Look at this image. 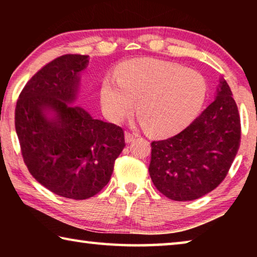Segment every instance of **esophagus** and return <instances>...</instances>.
<instances>
[{
    "label": "esophagus",
    "mask_w": 257,
    "mask_h": 257,
    "mask_svg": "<svg viewBox=\"0 0 257 257\" xmlns=\"http://www.w3.org/2000/svg\"><path fill=\"white\" fill-rule=\"evenodd\" d=\"M138 135L136 133H130V132H125L124 133V139H125V143H132L135 141V138H136Z\"/></svg>",
    "instance_id": "obj_1"
}]
</instances>
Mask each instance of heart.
<instances>
[{
	"instance_id": "obj_1",
	"label": "heart",
	"mask_w": 257,
	"mask_h": 257,
	"mask_svg": "<svg viewBox=\"0 0 257 257\" xmlns=\"http://www.w3.org/2000/svg\"><path fill=\"white\" fill-rule=\"evenodd\" d=\"M208 92L201 72L156 59L130 60L107 73L101 85L106 114L119 121L138 101L142 124L154 136H171L189 125L201 112Z\"/></svg>"
}]
</instances>
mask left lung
Returning a JSON list of instances; mask_svg holds the SVG:
<instances>
[{"label": "left lung", "mask_w": 257, "mask_h": 257, "mask_svg": "<svg viewBox=\"0 0 257 257\" xmlns=\"http://www.w3.org/2000/svg\"><path fill=\"white\" fill-rule=\"evenodd\" d=\"M240 143V116L232 93L221 79L217 96L176 136L151 143L150 176L173 201H194L228 175Z\"/></svg>", "instance_id": "left-lung-1"}]
</instances>
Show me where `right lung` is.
Returning a JSON list of instances; mask_svg holds the SVG:
<instances>
[{
    "label": "right lung",
    "mask_w": 257,
    "mask_h": 257,
    "mask_svg": "<svg viewBox=\"0 0 257 257\" xmlns=\"http://www.w3.org/2000/svg\"><path fill=\"white\" fill-rule=\"evenodd\" d=\"M88 56L66 54L30 78L16 106L15 124L29 172L59 196L86 199L110 181L125 146L123 129L93 119L75 101ZM46 109L53 110L50 119Z\"/></svg>",
    "instance_id": "1"
}]
</instances>
